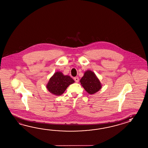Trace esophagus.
Listing matches in <instances>:
<instances>
[{"label": "esophagus", "mask_w": 148, "mask_h": 148, "mask_svg": "<svg viewBox=\"0 0 148 148\" xmlns=\"http://www.w3.org/2000/svg\"><path fill=\"white\" fill-rule=\"evenodd\" d=\"M74 80H75L76 83H78L79 82V78L78 77H75L74 78Z\"/></svg>", "instance_id": "esophagus-1"}]
</instances>
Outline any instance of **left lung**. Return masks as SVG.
<instances>
[{
    "label": "left lung",
    "mask_w": 148,
    "mask_h": 148,
    "mask_svg": "<svg viewBox=\"0 0 148 148\" xmlns=\"http://www.w3.org/2000/svg\"><path fill=\"white\" fill-rule=\"evenodd\" d=\"M81 85L89 94H94L102 88V84L94 72L87 70L80 80Z\"/></svg>",
    "instance_id": "8db88e82"
}]
</instances>
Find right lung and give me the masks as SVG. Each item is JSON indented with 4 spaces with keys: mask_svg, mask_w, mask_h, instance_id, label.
Here are the masks:
<instances>
[{
    "mask_svg": "<svg viewBox=\"0 0 148 148\" xmlns=\"http://www.w3.org/2000/svg\"><path fill=\"white\" fill-rule=\"evenodd\" d=\"M74 83L75 81L70 76L64 75L62 72L58 71L50 78L46 87L50 93L60 96L65 92L70 85Z\"/></svg>",
    "mask_w": 148,
    "mask_h": 148,
    "instance_id": "right-lung-1",
    "label": "right lung"
}]
</instances>
